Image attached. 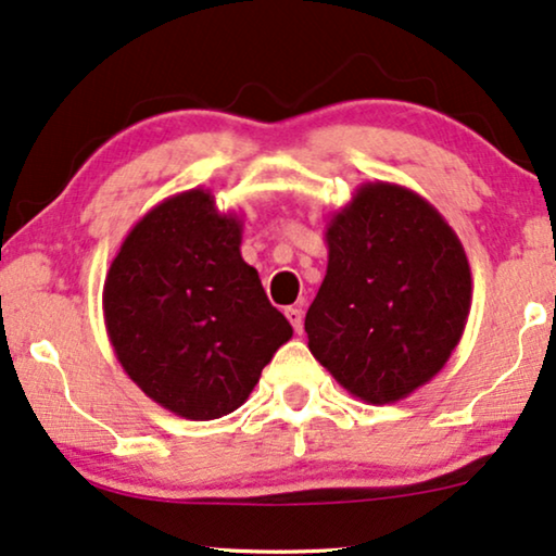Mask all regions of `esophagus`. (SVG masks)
<instances>
[{"mask_svg":"<svg viewBox=\"0 0 556 556\" xmlns=\"http://www.w3.org/2000/svg\"><path fill=\"white\" fill-rule=\"evenodd\" d=\"M285 315H287V319H289V325L294 327V332H296V334H302V327H304V315H302V309H300V307H287V309H285Z\"/></svg>","mask_w":556,"mask_h":556,"instance_id":"esophagus-1","label":"esophagus"}]
</instances>
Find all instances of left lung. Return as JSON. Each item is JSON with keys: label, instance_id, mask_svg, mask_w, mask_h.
<instances>
[{"label": "left lung", "instance_id": "8db88e82", "mask_svg": "<svg viewBox=\"0 0 556 556\" xmlns=\"http://www.w3.org/2000/svg\"><path fill=\"white\" fill-rule=\"evenodd\" d=\"M325 241L327 275L304 317L309 353L359 401H403L441 372L464 334V244L433 203L386 181L359 186Z\"/></svg>", "mask_w": 556, "mask_h": 556}]
</instances>
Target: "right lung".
I'll return each mask as SVG.
<instances>
[{
  "instance_id": "obj_1",
  "label": "right lung",
  "mask_w": 556,
  "mask_h": 556,
  "mask_svg": "<svg viewBox=\"0 0 556 556\" xmlns=\"http://www.w3.org/2000/svg\"><path fill=\"white\" fill-rule=\"evenodd\" d=\"M241 218L206 189L176 193L128 231L108 269L103 315L128 378L189 420L237 410L292 325L241 260Z\"/></svg>"
}]
</instances>
